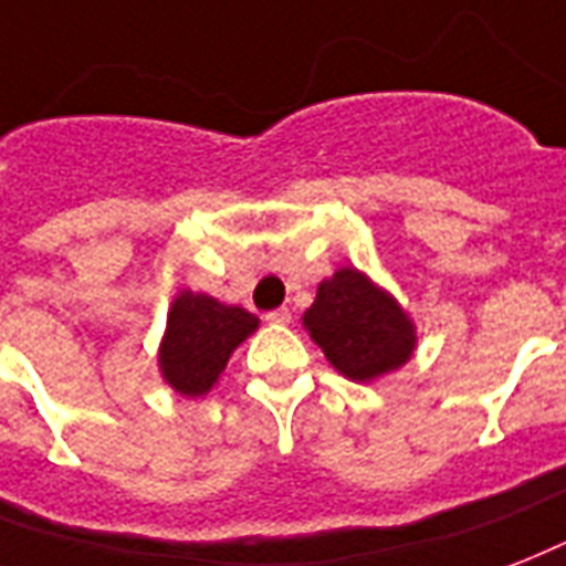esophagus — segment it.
<instances>
[{"label":"esophagus","instance_id":"esophagus-1","mask_svg":"<svg viewBox=\"0 0 566 566\" xmlns=\"http://www.w3.org/2000/svg\"><path fill=\"white\" fill-rule=\"evenodd\" d=\"M265 322H269V324H289V322H292V313H289L286 306H280V310H274V313L265 315Z\"/></svg>","mask_w":566,"mask_h":566}]
</instances>
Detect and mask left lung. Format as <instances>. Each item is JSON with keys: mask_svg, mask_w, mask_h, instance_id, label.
<instances>
[{"mask_svg": "<svg viewBox=\"0 0 566 566\" xmlns=\"http://www.w3.org/2000/svg\"><path fill=\"white\" fill-rule=\"evenodd\" d=\"M301 324L333 369L354 384H375L398 371L419 345L413 318L398 297L354 265L318 283Z\"/></svg>", "mask_w": 566, "mask_h": 566, "instance_id": "1", "label": "left lung"}]
</instances>
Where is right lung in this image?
Here are the masks:
<instances>
[{"label": "right lung", "mask_w": 566, "mask_h": 566, "mask_svg": "<svg viewBox=\"0 0 566 566\" xmlns=\"http://www.w3.org/2000/svg\"><path fill=\"white\" fill-rule=\"evenodd\" d=\"M260 318L242 306L179 289L159 343V375L174 392L203 398L239 345L256 333Z\"/></svg>", "instance_id": "add662e5"}]
</instances>
